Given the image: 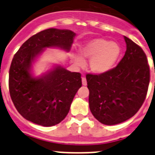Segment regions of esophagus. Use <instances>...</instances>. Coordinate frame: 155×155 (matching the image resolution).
Wrapping results in <instances>:
<instances>
[{"instance_id": "esophagus-1", "label": "esophagus", "mask_w": 155, "mask_h": 155, "mask_svg": "<svg viewBox=\"0 0 155 155\" xmlns=\"http://www.w3.org/2000/svg\"><path fill=\"white\" fill-rule=\"evenodd\" d=\"M81 80H82V84H83L84 86L87 85V80H86V78H84V77H83V78H82Z\"/></svg>"}]
</instances>
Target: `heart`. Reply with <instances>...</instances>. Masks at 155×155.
Segmentation results:
<instances>
[{"label": "heart", "instance_id": "obj_1", "mask_svg": "<svg viewBox=\"0 0 155 155\" xmlns=\"http://www.w3.org/2000/svg\"><path fill=\"white\" fill-rule=\"evenodd\" d=\"M80 54L74 53L72 59L77 67H82L84 60L89 59L88 67L91 72L102 74L110 71L118 61L121 49L116 42L98 38L87 42L80 49Z\"/></svg>", "mask_w": 155, "mask_h": 155}]
</instances>
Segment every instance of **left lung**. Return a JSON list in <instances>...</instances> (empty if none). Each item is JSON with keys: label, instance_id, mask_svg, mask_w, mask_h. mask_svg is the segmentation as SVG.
<instances>
[{"label": "left lung", "instance_id": "obj_1", "mask_svg": "<svg viewBox=\"0 0 155 155\" xmlns=\"http://www.w3.org/2000/svg\"><path fill=\"white\" fill-rule=\"evenodd\" d=\"M127 50L118 65L102 74L86 75L89 107L94 118L116 125L137 113L144 102L150 68L141 47L124 36Z\"/></svg>", "mask_w": 155, "mask_h": 155}]
</instances>
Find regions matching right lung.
Here are the masks:
<instances>
[{"mask_svg": "<svg viewBox=\"0 0 155 155\" xmlns=\"http://www.w3.org/2000/svg\"><path fill=\"white\" fill-rule=\"evenodd\" d=\"M75 35L71 30L48 28L30 37L14 56L9 70V92L16 109L25 120L52 127L69 113L74 97L82 85L81 74L57 65L34 78L31 69L46 48L69 51Z\"/></svg>", "mask_w": 155, "mask_h": 155, "instance_id": "obj_1", "label": "right lung"}]
</instances>
